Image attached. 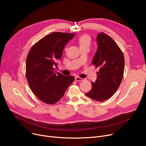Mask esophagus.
<instances>
[{"mask_svg":"<svg viewBox=\"0 0 146 146\" xmlns=\"http://www.w3.org/2000/svg\"><path fill=\"white\" fill-rule=\"evenodd\" d=\"M75 80L76 81H78V82H79V81H82L83 80V79L79 78V77H78V76H76V77L75 78Z\"/></svg>","mask_w":146,"mask_h":146,"instance_id":"34e87169","label":"esophagus"}]
</instances>
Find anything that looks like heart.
<instances>
[{"instance_id": "heart-1", "label": "heart", "mask_w": 146, "mask_h": 146, "mask_svg": "<svg viewBox=\"0 0 146 146\" xmlns=\"http://www.w3.org/2000/svg\"><path fill=\"white\" fill-rule=\"evenodd\" d=\"M78 42L80 45V47H84V46H89V47L90 43V38L86 35H84L79 38Z\"/></svg>"}]
</instances>
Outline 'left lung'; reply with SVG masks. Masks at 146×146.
<instances>
[{
	"instance_id": "1",
	"label": "left lung",
	"mask_w": 146,
	"mask_h": 146,
	"mask_svg": "<svg viewBox=\"0 0 146 146\" xmlns=\"http://www.w3.org/2000/svg\"><path fill=\"white\" fill-rule=\"evenodd\" d=\"M98 49L92 64L99 67L97 79L92 82V88L86 95L94 101L102 102L111 98L117 90L123 78V53L111 37L101 33L96 37Z\"/></svg>"
}]
</instances>
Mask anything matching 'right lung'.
Returning a JSON list of instances; mask_svg holds the SVG:
<instances>
[{"label":"right lung","mask_w":146,"mask_h":146,"mask_svg":"<svg viewBox=\"0 0 146 146\" xmlns=\"http://www.w3.org/2000/svg\"><path fill=\"white\" fill-rule=\"evenodd\" d=\"M73 33H52L36 42L29 50L26 61V77L36 97L47 104H54L63 98L74 80L72 76L56 73L66 44Z\"/></svg>","instance_id":"right-lung-1"}]
</instances>
